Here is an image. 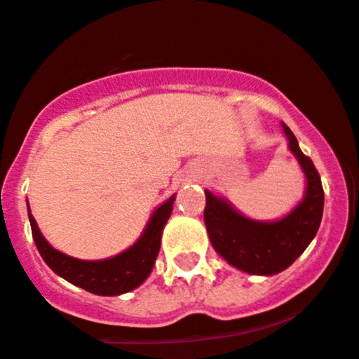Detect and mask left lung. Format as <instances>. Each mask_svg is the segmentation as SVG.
Returning a JSON list of instances; mask_svg holds the SVG:
<instances>
[{
    "mask_svg": "<svg viewBox=\"0 0 359 359\" xmlns=\"http://www.w3.org/2000/svg\"><path fill=\"white\" fill-rule=\"evenodd\" d=\"M290 151L307 178L304 200L276 222L241 215L227 200L205 190L203 220L217 252L233 268L249 275H276L287 269L316 237L324 212V190L312 159L300 151L297 137L281 122Z\"/></svg>",
    "mask_w": 359,
    "mask_h": 359,
    "instance_id": "1",
    "label": "left lung"
}]
</instances>
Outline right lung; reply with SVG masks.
Segmentation results:
<instances>
[{"mask_svg":"<svg viewBox=\"0 0 359 359\" xmlns=\"http://www.w3.org/2000/svg\"><path fill=\"white\" fill-rule=\"evenodd\" d=\"M172 203H175V195L156 208L140 239L132 248L102 261L76 259L57 251L39 231V225L30 213V207H28V219L40 256L55 275L95 295L114 297L140 287L151 275L156 257L159 255L163 229L172 212Z\"/></svg>","mask_w":359,"mask_h":359,"instance_id":"add662e5","label":"right lung"}]
</instances>
